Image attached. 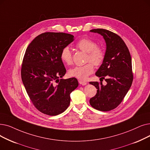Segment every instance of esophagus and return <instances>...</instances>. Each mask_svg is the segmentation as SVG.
<instances>
[{
	"instance_id": "1",
	"label": "esophagus",
	"mask_w": 150,
	"mask_h": 150,
	"mask_svg": "<svg viewBox=\"0 0 150 150\" xmlns=\"http://www.w3.org/2000/svg\"><path fill=\"white\" fill-rule=\"evenodd\" d=\"M79 83H80V84H81V85H83V86H84V85H86V84H87V82H86V81H81V80H79Z\"/></svg>"
}]
</instances>
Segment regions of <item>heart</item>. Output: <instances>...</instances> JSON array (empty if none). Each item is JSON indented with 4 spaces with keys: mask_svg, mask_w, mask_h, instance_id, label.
<instances>
[{
    "mask_svg": "<svg viewBox=\"0 0 150 150\" xmlns=\"http://www.w3.org/2000/svg\"><path fill=\"white\" fill-rule=\"evenodd\" d=\"M76 47L87 53L86 61L89 63L84 66H75L69 70V75L78 79L84 80L92 74L94 67L99 66L103 63L105 57L104 49L97 45L96 43L88 38H83L76 44ZM61 59L66 65H71L73 62L72 54L69 47L64 48L61 52Z\"/></svg>",
    "mask_w": 150,
    "mask_h": 150,
    "instance_id": "obj_1",
    "label": "heart"
}]
</instances>
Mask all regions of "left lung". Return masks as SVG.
Instances as JSON below:
<instances>
[{
    "label": "left lung",
    "mask_w": 150,
    "mask_h": 150,
    "mask_svg": "<svg viewBox=\"0 0 150 150\" xmlns=\"http://www.w3.org/2000/svg\"><path fill=\"white\" fill-rule=\"evenodd\" d=\"M90 32L100 34L106 43L105 57L96 75L105 79L106 85L91 81L97 90L96 96L89 100L91 105L103 112L118 107L133 81L132 59L128 48L122 39L113 32L103 29H95Z\"/></svg>",
    "instance_id": "1"
}]
</instances>
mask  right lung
I'll list each match as a JSON object with an SVG mask.
<instances>
[{
  "label": "right lung",
  "mask_w": 150,
  "mask_h": 150,
  "mask_svg": "<svg viewBox=\"0 0 150 150\" xmlns=\"http://www.w3.org/2000/svg\"><path fill=\"white\" fill-rule=\"evenodd\" d=\"M74 40L63 32H45L29 45L23 60L21 79L34 105L50 116L62 113L69 106L70 94L79 86L75 78L60 79L66 73L61 59L62 50Z\"/></svg>",
  "instance_id": "obj_1"
}]
</instances>
